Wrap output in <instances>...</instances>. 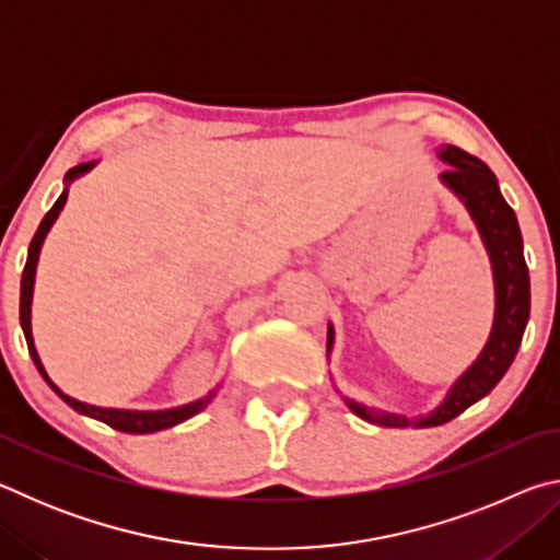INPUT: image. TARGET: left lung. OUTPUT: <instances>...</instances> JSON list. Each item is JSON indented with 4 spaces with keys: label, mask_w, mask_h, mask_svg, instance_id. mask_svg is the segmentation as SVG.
I'll return each mask as SVG.
<instances>
[{
    "label": "left lung",
    "mask_w": 560,
    "mask_h": 560,
    "mask_svg": "<svg viewBox=\"0 0 560 560\" xmlns=\"http://www.w3.org/2000/svg\"><path fill=\"white\" fill-rule=\"evenodd\" d=\"M440 158L450 167L442 173V183L452 187L459 195V200L467 205L474 222H477L481 240H485L491 267H494V283H497V316L494 328H491L489 343L481 350L467 373H464L447 395L438 410L430 412L420 420H407L402 415L365 410L355 400L346 402L358 417L368 422L383 424V428H434L444 424L462 415L469 405L494 390V385L509 371L511 360L516 358V350L524 338L530 311V283H528V267L524 259V240L516 222V214L501 197V189L494 173L479 158L469 155L467 150L457 145H447L440 150ZM334 346V328L328 326V350Z\"/></svg>",
    "instance_id": "1"
}]
</instances>
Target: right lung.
<instances>
[{"label":"right lung","mask_w":560,"mask_h":560,"mask_svg":"<svg viewBox=\"0 0 560 560\" xmlns=\"http://www.w3.org/2000/svg\"><path fill=\"white\" fill-rule=\"evenodd\" d=\"M93 167V163H83V165H75L71 167L69 173H66V183H71L73 177H79L83 173H89V170ZM66 192L69 189H63L59 200L54 202V207L49 212H46V217L39 224V230H36L34 240L30 244V254H26V264H24V271H22V293H19V320H22V330H24V338H26V346H30V355L34 360L36 371L42 373V377L46 383H49L51 390L61 397V400L73 407L75 412L81 415H89V417H96V420L106 422L108 428L113 430H120V432H128V434H148V432H158V430H167L173 428V424L177 422H185L187 417H192L197 412H202L207 405H210L214 397H217V390H212L210 395L200 397V400L189 402V405H183V407H175V410H160V412H132V410H110V407H96V405H86V402H79L73 400V397L63 395L59 387H56L49 375H46L42 360H39V353H36L34 348V338H32V291H34V271H36V261H39V252H42V244H44V236L46 232L51 230V224L56 217H59L61 207L66 202Z\"/></svg>","instance_id":"1"}]
</instances>
